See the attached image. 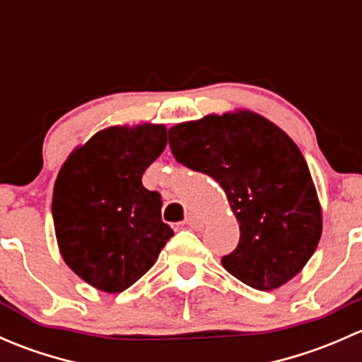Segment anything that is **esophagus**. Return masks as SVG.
<instances>
[{
  "mask_svg": "<svg viewBox=\"0 0 362 362\" xmlns=\"http://www.w3.org/2000/svg\"><path fill=\"white\" fill-rule=\"evenodd\" d=\"M185 224H187V228H191L192 231H199V229L203 228V221L199 217H196V215H189Z\"/></svg>",
  "mask_w": 362,
  "mask_h": 362,
  "instance_id": "obj_1",
  "label": "esophagus"
}]
</instances>
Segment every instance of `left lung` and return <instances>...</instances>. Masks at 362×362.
Wrapping results in <instances>:
<instances>
[{"instance_id": "8db88e82", "label": "left lung", "mask_w": 362, "mask_h": 362, "mask_svg": "<svg viewBox=\"0 0 362 362\" xmlns=\"http://www.w3.org/2000/svg\"><path fill=\"white\" fill-rule=\"evenodd\" d=\"M168 133L175 159L214 178L238 221L240 243L222 266L259 291L294 279L319 245L322 206L289 134L250 110L208 113Z\"/></svg>"}]
</instances>
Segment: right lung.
<instances>
[{"instance_id":"add662e5","label":"right lung","mask_w":362,"mask_h":362,"mask_svg":"<svg viewBox=\"0 0 362 362\" xmlns=\"http://www.w3.org/2000/svg\"><path fill=\"white\" fill-rule=\"evenodd\" d=\"M166 141L164 124L105 127L78 145L57 173V247L68 268L94 289L126 291L173 236L160 218V194L141 184Z\"/></svg>"}]
</instances>
